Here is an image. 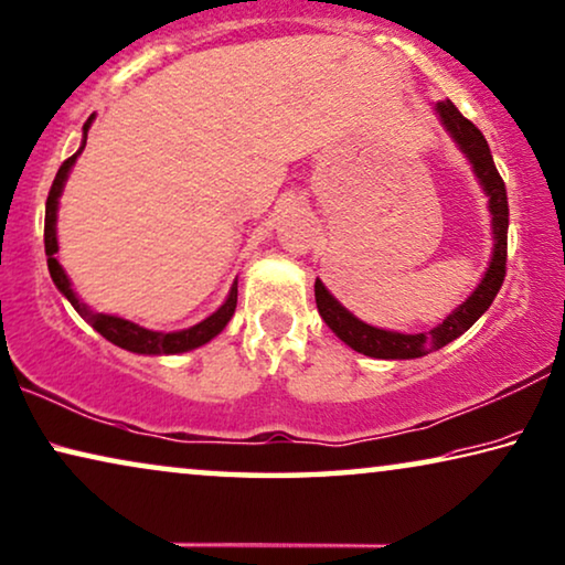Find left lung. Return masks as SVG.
<instances>
[{
    "mask_svg": "<svg viewBox=\"0 0 565 565\" xmlns=\"http://www.w3.org/2000/svg\"><path fill=\"white\" fill-rule=\"evenodd\" d=\"M436 111L440 117V125L446 127V132L454 137V142L459 145V150L469 158L473 173L479 178V185L484 188L489 195V214H492V236H494V249L492 259L481 282L473 288V292L466 298L459 308L451 310L446 316L444 323H438L436 329L428 333H399V331H384L377 326H370L359 321L354 313H349L341 302L326 290L321 280H316V306L318 313L326 321V326L337 333V337L351 347L359 354L374 356V359H418L430 354L454 339H459L463 331H469L473 323L484 316V310L492 306L497 292L502 288L504 280V265H507V226H510V206H507V191L502 175L497 173L492 152L484 135L471 125L463 114L456 109L451 102H438Z\"/></svg>",
    "mask_w": 565,
    "mask_h": 565,
    "instance_id": "obj_1",
    "label": "left lung"
}]
</instances>
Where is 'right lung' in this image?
Masks as SVG:
<instances>
[{
	"label": "right lung",
	"instance_id": "obj_1",
	"mask_svg": "<svg viewBox=\"0 0 565 565\" xmlns=\"http://www.w3.org/2000/svg\"><path fill=\"white\" fill-rule=\"evenodd\" d=\"M92 121H94V114L84 125V142H81L78 152H73L71 158L58 168V175H55L51 193H47V203H45V255H47V269H51L55 288H58L63 296L68 298L71 306L76 308V313L84 318L86 323H92L106 341L114 343V347L135 351V354H154V356L158 354H183V351L199 349V347H203V343H209L211 339L218 337V333L226 329V323L232 321L234 308H236V282L232 285V290H228V296L222 306H218V310H214L209 318H203L201 323L191 326V329L166 333V331H150L140 323L127 321V318L99 313V310L88 308L86 302H81L76 292H73L68 275H65V269L61 267L58 257H55V252H58V236H55V222H58V199L63 193L65 181H68L73 162H76L78 154L84 152L86 135H88V127H92Z\"/></svg>",
	"mask_w": 565,
	"mask_h": 565
}]
</instances>
